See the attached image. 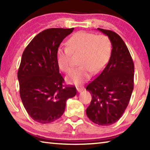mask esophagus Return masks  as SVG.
I'll return each instance as SVG.
<instances>
[{
	"mask_svg": "<svg viewBox=\"0 0 150 150\" xmlns=\"http://www.w3.org/2000/svg\"><path fill=\"white\" fill-rule=\"evenodd\" d=\"M83 89H84V87H77V91L78 92H81V91H82Z\"/></svg>",
	"mask_w": 150,
	"mask_h": 150,
	"instance_id": "esophagus-1",
	"label": "esophagus"
}]
</instances>
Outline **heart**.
Masks as SVG:
<instances>
[{"label": "heart", "instance_id": "obj_1", "mask_svg": "<svg viewBox=\"0 0 150 150\" xmlns=\"http://www.w3.org/2000/svg\"><path fill=\"white\" fill-rule=\"evenodd\" d=\"M67 46H59L56 52L57 63L63 72L72 69L71 54H79V67L66 78L70 84L80 85L90 78L92 71L98 73L102 71L110 59L112 44L105 35H96L84 31L73 34L67 41Z\"/></svg>", "mask_w": 150, "mask_h": 150}]
</instances>
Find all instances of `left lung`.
Returning <instances> with one entry per match:
<instances>
[{"instance_id": "left-lung-1", "label": "left lung", "mask_w": 150, "mask_h": 150, "mask_svg": "<svg viewBox=\"0 0 150 150\" xmlns=\"http://www.w3.org/2000/svg\"><path fill=\"white\" fill-rule=\"evenodd\" d=\"M97 30L109 38L112 49L108 64L86 88L92 96L86 114L94 123L109 126L120 118L130 102L134 89V65L120 35L111 30Z\"/></svg>"}]
</instances>
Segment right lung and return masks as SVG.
<instances>
[{
  "mask_svg": "<svg viewBox=\"0 0 150 150\" xmlns=\"http://www.w3.org/2000/svg\"><path fill=\"white\" fill-rule=\"evenodd\" d=\"M74 28H50L33 38L22 54L18 71L20 95L33 120L51 123L64 112L66 102L75 96L74 86H65L59 73L56 52Z\"/></svg>",
  "mask_w": 150,
  "mask_h": 150,
  "instance_id": "add662e5",
  "label": "right lung"
}]
</instances>
